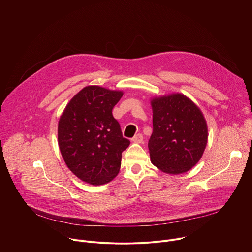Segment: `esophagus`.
<instances>
[{"mask_svg":"<svg viewBox=\"0 0 252 252\" xmlns=\"http://www.w3.org/2000/svg\"><path fill=\"white\" fill-rule=\"evenodd\" d=\"M142 141H143V135H142V134H137V135H135V137L132 139V142H133V143H136V144H140V143H142Z\"/></svg>","mask_w":252,"mask_h":252,"instance_id":"1","label":"esophagus"}]
</instances>
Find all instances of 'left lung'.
<instances>
[{
	"mask_svg": "<svg viewBox=\"0 0 252 252\" xmlns=\"http://www.w3.org/2000/svg\"><path fill=\"white\" fill-rule=\"evenodd\" d=\"M154 131L149 141L152 163L179 175L200 160L208 141V128L200 108L187 95L172 93L151 98Z\"/></svg>",
	"mask_w": 252,
	"mask_h": 252,
	"instance_id": "left-lung-1",
	"label": "left lung"
}]
</instances>
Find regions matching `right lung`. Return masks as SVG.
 I'll return each instance as SVG.
<instances>
[{
	"mask_svg": "<svg viewBox=\"0 0 252 252\" xmlns=\"http://www.w3.org/2000/svg\"><path fill=\"white\" fill-rule=\"evenodd\" d=\"M123 91L90 85L66 104L58 126L62 157L69 170L85 183L99 186L119 173L122 152L130 141L123 138L112 108Z\"/></svg>",
	"mask_w": 252,
	"mask_h": 252,
	"instance_id": "obj_1",
	"label": "right lung"
}]
</instances>
